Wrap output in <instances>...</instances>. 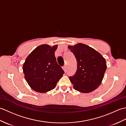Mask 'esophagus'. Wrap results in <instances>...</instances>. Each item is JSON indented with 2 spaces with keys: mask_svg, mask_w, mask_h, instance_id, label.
<instances>
[{
  "mask_svg": "<svg viewBox=\"0 0 126 126\" xmlns=\"http://www.w3.org/2000/svg\"><path fill=\"white\" fill-rule=\"evenodd\" d=\"M63 69L64 70V71L65 72H66V66L65 65L63 66Z\"/></svg>",
  "mask_w": 126,
  "mask_h": 126,
  "instance_id": "obj_1",
  "label": "esophagus"
}]
</instances>
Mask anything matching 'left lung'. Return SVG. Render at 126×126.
<instances>
[{"label": "left lung", "instance_id": "left-lung-1", "mask_svg": "<svg viewBox=\"0 0 126 126\" xmlns=\"http://www.w3.org/2000/svg\"><path fill=\"white\" fill-rule=\"evenodd\" d=\"M77 61V70L69 77L74 88L79 92L88 93L96 89L101 83L107 69L103 56L88 45L79 43L69 46Z\"/></svg>", "mask_w": 126, "mask_h": 126}]
</instances>
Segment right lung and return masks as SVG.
<instances>
[{
    "label": "right lung",
    "instance_id": "add662e5",
    "mask_svg": "<svg viewBox=\"0 0 126 126\" xmlns=\"http://www.w3.org/2000/svg\"><path fill=\"white\" fill-rule=\"evenodd\" d=\"M57 45L47 44L36 47L26 58L23 66L25 79L37 92L46 93L54 89L64 71L55 56Z\"/></svg>",
    "mask_w": 126,
    "mask_h": 126
}]
</instances>
